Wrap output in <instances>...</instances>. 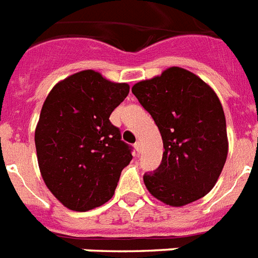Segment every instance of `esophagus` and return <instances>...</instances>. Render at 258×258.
Instances as JSON below:
<instances>
[{
  "label": "esophagus",
  "instance_id": "obj_1",
  "mask_svg": "<svg viewBox=\"0 0 258 258\" xmlns=\"http://www.w3.org/2000/svg\"><path fill=\"white\" fill-rule=\"evenodd\" d=\"M135 149L139 152V153H141V150H142V144L140 141H137L135 144Z\"/></svg>",
  "mask_w": 258,
  "mask_h": 258
}]
</instances>
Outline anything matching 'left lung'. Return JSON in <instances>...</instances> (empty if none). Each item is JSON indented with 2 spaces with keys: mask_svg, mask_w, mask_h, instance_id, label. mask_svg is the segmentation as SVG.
I'll return each instance as SVG.
<instances>
[{
  "mask_svg": "<svg viewBox=\"0 0 258 258\" xmlns=\"http://www.w3.org/2000/svg\"><path fill=\"white\" fill-rule=\"evenodd\" d=\"M132 92L161 133V165L145 173L149 193L184 207L213 189L228 156L226 121L217 94L195 73L178 67L137 82Z\"/></svg>",
  "mask_w": 258,
  "mask_h": 258,
  "instance_id": "1",
  "label": "left lung"
}]
</instances>
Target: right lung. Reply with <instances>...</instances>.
<instances>
[{"label": "right lung", "mask_w": 258, "mask_h": 258, "mask_svg": "<svg viewBox=\"0 0 258 258\" xmlns=\"http://www.w3.org/2000/svg\"><path fill=\"white\" fill-rule=\"evenodd\" d=\"M129 85L82 71L53 86L36 126L37 160L45 185L68 209L86 212L112 199L131 146L109 121Z\"/></svg>", "instance_id": "add662e5"}]
</instances>
